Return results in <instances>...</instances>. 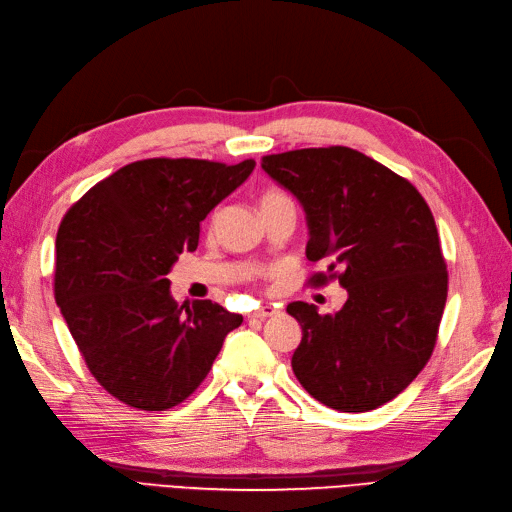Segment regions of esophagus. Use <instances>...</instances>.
Wrapping results in <instances>:
<instances>
[{
  "label": "esophagus",
  "instance_id": "obj_1",
  "mask_svg": "<svg viewBox=\"0 0 512 512\" xmlns=\"http://www.w3.org/2000/svg\"><path fill=\"white\" fill-rule=\"evenodd\" d=\"M272 315H276V310L272 308V306H263V308H259V310H253L251 312V319H257V321H263V319H268V317H272Z\"/></svg>",
  "mask_w": 512,
  "mask_h": 512
}]
</instances>
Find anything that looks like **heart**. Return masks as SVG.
Masks as SVG:
<instances>
[{"instance_id": "obj_1", "label": "heart", "mask_w": 512, "mask_h": 512, "mask_svg": "<svg viewBox=\"0 0 512 512\" xmlns=\"http://www.w3.org/2000/svg\"><path fill=\"white\" fill-rule=\"evenodd\" d=\"M285 200H287L285 193H280V191H276V189H270V191H266V193L261 195L259 206L266 208V206H270V204H278V202H285Z\"/></svg>"}]
</instances>
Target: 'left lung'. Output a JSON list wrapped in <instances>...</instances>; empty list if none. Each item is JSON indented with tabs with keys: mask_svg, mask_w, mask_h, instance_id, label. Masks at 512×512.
I'll return each instance as SVG.
<instances>
[{
	"mask_svg": "<svg viewBox=\"0 0 512 512\" xmlns=\"http://www.w3.org/2000/svg\"><path fill=\"white\" fill-rule=\"evenodd\" d=\"M261 168L306 214V257L327 263L312 280L340 270L346 289L334 315L306 302L287 306L302 327L295 376L334 410L383 406L427 364L447 302L430 206L408 180L346 146L268 155Z\"/></svg>",
	"mask_w": 512,
	"mask_h": 512,
	"instance_id": "obj_1",
	"label": "left lung"
}]
</instances>
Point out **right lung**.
Segmentation results:
<instances>
[{"label":"right lung","instance_id":"obj_1","mask_svg":"<svg viewBox=\"0 0 512 512\" xmlns=\"http://www.w3.org/2000/svg\"><path fill=\"white\" fill-rule=\"evenodd\" d=\"M253 170V159L134 161L63 217L57 306L97 383L127 406L166 410L187 400L242 323L210 300L183 311L168 274L180 253L197 249L208 212Z\"/></svg>","mask_w":512,"mask_h":512}]
</instances>
